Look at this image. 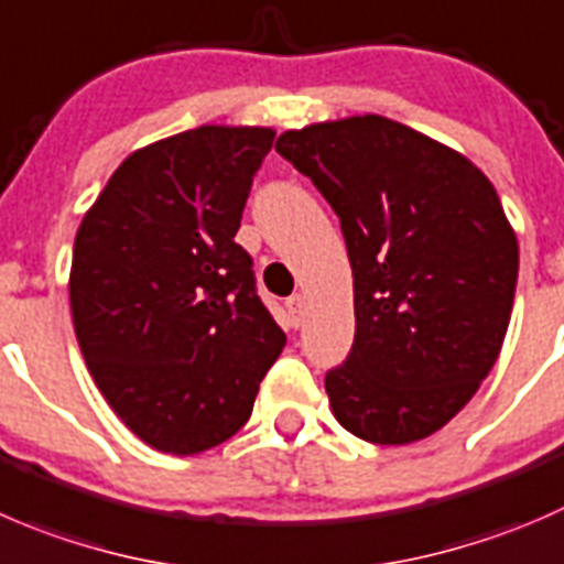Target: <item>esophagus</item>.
<instances>
[{
    "label": "esophagus",
    "instance_id": "1",
    "mask_svg": "<svg viewBox=\"0 0 564 564\" xmlns=\"http://www.w3.org/2000/svg\"><path fill=\"white\" fill-rule=\"evenodd\" d=\"M286 308H289V314H292L294 325H300V319H303V314H305V294H294V297H289Z\"/></svg>",
    "mask_w": 564,
    "mask_h": 564
}]
</instances>
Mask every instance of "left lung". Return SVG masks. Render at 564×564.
Masks as SVG:
<instances>
[{
    "instance_id": "1",
    "label": "left lung",
    "mask_w": 564,
    "mask_h": 564,
    "mask_svg": "<svg viewBox=\"0 0 564 564\" xmlns=\"http://www.w3.org/2000/svg\"><path fill=\"white\" fill-rule=\"evenodd\" d=\"M341 220L355 344L327 371L344 430L380 446L430 438L477 393L505 344L518 239L468 156L382 115L278 137Z\"/></svg>"
}]
</instances>
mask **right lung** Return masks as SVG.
<instances>
[{
  "label": "right lung",
  "mask_w": 564,
  "mask_h": 564,
  "mask_svg": "<svg viewBox=\"0 0 564 564\" xmlns=\"http://www.w3.org/2000/svg\"><path fill=\"white\" fill-rule=\"evenodd\" d=\"M272 140L212 123L137 149L76 231V341L115 415L165 455L231 438L286 344L234 242Z\"/></svg>",
  "instance_id": "right-lung-1"
}]
</instances>
